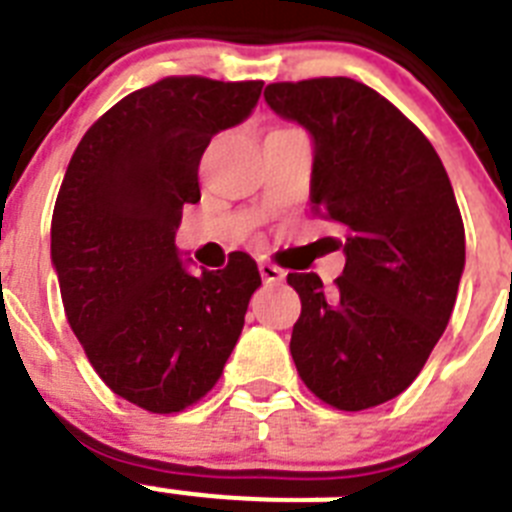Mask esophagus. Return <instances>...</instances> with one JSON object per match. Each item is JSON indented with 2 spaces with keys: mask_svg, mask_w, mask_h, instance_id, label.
Listing matches in <instances>:
<instances>
[{
  "mask_svg": "<svg viewBox=\"0 0 512 512\" xmlns=\"http://www.w3.org/2000/svg\"><path fill=\"white\" fill-rule=\"evenodd\" d=\"M259 272L264 277V282H282L285 280V269H280L272 261H259Z\"/></svg>",
  "mask_w": 512,
  "mask_h": 512,
  "instance_id": "esophagus-1",
  "label": "esophagus"
}]
</instances>
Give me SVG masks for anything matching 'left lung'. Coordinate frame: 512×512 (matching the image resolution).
<instances>
[{
    "label": "left lung",
    "mask_w": 512,
    "mask_h": 512,
    "mask_svg": "<svg viewBox=\"0 0 512 512\" xmlns=\"http://www.w3.org/2000/svg\"><path fill=\"white\" fill-rule=\"evenodd\" d=\"M264 99L311 133V204L345 230L332 290L287 274L295 369L322 403L366 411L411 387L450 322L466 264L453 185L429 138L358 80L269 83Z\"/></svg>",
    "instance_id": "left-lung-1"
}]
</instances>
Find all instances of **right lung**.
<instances>
[{"label":"right lung","mask_w":512,"mask_h":512,"mask_svg":"<svg viewBox=\"0 0 512 512\" xmlns=\"http://www.w3.org/2000/svg\"><path fill=\"white\" fill-rule=\"evenodd\" d=\"M264 80L170 75L138 88L86 130L52 214V261L70 329L109 390L149 413L206 398L230 358L256 261L183 269L175 230L201 198L211 135L251 114Z\"/></svg>","instance_id":"right-lung-1"}]
</instances>
